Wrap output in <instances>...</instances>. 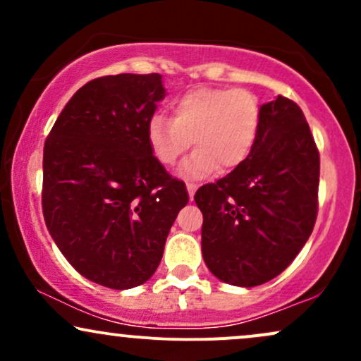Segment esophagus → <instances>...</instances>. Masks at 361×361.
Here are the masks:
<instances>
[{"instance_id": "obj_1", "label": "esophagus", "mask_w": 361, "mask_h": 361, "mask_svg": "<svg viewBox=\"0 0 361 361\" xmlns=\"http://www.w3.org/2000/svg\"><path fill=\"white\" fill-rule=\"evenodd\" d=\"M186 188H188L190 200H193V197H195V192H197V185H193V183H188V185H186Z\"/></svg>"}]
</instances>
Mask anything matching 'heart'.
<instances>
[{
	"label": "heart",
	"instance_id": "obj_1",
	"mask_svg": "<svg viewBox=\"0 0 361 361\" xmlns=\"http://www.w3.org/2000/svg\"><path fill=\"white\" fill-rule=\"evenodd\" d=\"M261 126L256 94L243 88H195L171 103V118L154 114L147 122V146L161 166H173L190 144L197 149L180 175L200 180L221 166L231 171L247 159Z\"/></svg>",
	"mask_w": 361,
	"mask_h": 361
}]
</instances>
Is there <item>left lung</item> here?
<instances>
[{"mask_svg": "<svg viewBox=\"0 0 361 361\" xmlns=\"http://www.w3.org/2000/svg\"><path fill=\"white\" fill-rule=\"evenodd\" d=\"M317 188L319 151L307 120L295 102L279 94L261 105L247 159L195 193L209 270L238 287L279 276L312 233Z\"/></svg>", "mask_w": 361, "mask_h": 361, "instance_id": "8db88e82", "label": "left lung"}]
</instances>
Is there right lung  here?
Wrapping results in <instances>:
<instances>
[{
	"label": "right lung",
	"instance_id": "right-lung-1",
	"mask_svg": "<svg viewBox=\"0 0 361 361\" xmlns=\"http://www.w3.org/2000/svg\"><path fill=\"white\" fill-rule=\"evenodd\" d=\"M164 97L157 73L97 78L73 94L45 140V226L74 270L103 287L151 279L188 204L183 181L147 146V122Z\"/></svg>",
	"mask_w": 361,
	"mask_h": 361
}]
</instances>
